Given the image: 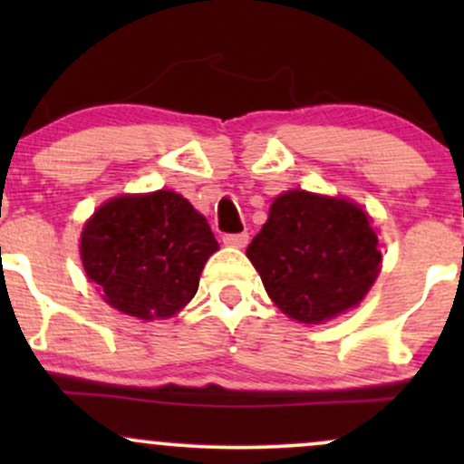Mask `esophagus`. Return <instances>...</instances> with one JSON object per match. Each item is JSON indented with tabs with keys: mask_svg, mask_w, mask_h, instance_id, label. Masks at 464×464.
Masks as SVG:
<instances>
[{
	"mask_svg": "<svg viewBox=\"0 0 464 464\" xmlns=\"http://www.w3.org/2000/svg\"><path fill=\"white\" fill-rule=\"evenodd\" d=\"M222 242H225L227 246L242 248L248 244V233H227V236H222Z\"/></svg>",
	"mask_w": 464,
	"mask_h": 464,
	"instance_id": "1",
	"label": "esophagus"
}]
</instances>
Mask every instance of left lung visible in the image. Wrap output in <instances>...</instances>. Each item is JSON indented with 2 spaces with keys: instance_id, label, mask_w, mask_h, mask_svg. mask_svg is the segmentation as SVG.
<instances>
[{
  "instance_id": "left-lung-1",
  "label": "left lung",
  "mask_w": 464,
  "mask_h": 464,
  "mask_svg": "<svg viewBox=\"0 0 464 464\" xmlns=\"http://www.w3.org/2000/svg\"><path fill=\"white\" fill-rule=\"evenodd\" d=\"M266 292L299 323H323L358 305L380 273V242L358 205L292 189L270 207L246 248Z\"/></svg>"
}]
</instances>
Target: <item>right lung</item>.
<instances>
[{
  "instance_id": "obj_1",
  "label": "right lung",
  "mask_w": 464,
  "mask_h": 464,
  "mask_svg": "<svg viewBox=\"0 0 464 464\" xmlns=\"http://www.w3.org/2000/svg\"><path fill=\"white\" fill-rule=\"evenodd\" d=\"M218 242L188 198L174 191L104 202L80 236L87 276L115 310L169 318L194 299Z\"/></svg>"
}]
</instances>
